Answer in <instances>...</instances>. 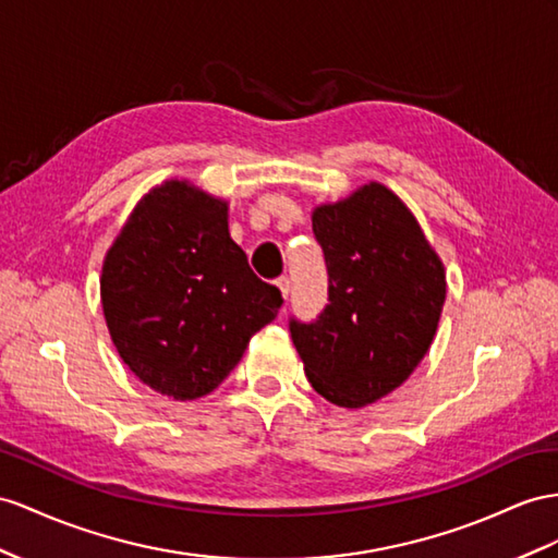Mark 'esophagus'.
I'll use <instances>...</instances> for the list:
<instances>
[{"instance_id":"esophagus-1","label":"esophagus","mask_w":558,"mask_h":558,"mask_svg":"<svg viewBox=\"0 0 558 558\" xmlns=\"http://www.w3.org/2000/svg\"><path fill=\"white\" fill-rule=\"evenodd\" d=\"M276 284H278V290H280V294L288 299L290 296V290H292V284H290V278L288 276H280L278 280H276Z\"/></svg>"}]
</instances>
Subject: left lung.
<instances>
[{
	"mask_svg": "<svg viewBox=\"0 0 558 558\" xmlns=\"http://www.w3.org/2000/svg\"><path fill=\"white\" fill-rule=\"evenodd\" d=\"M327 304L290 320L304 373L327 401L363 408L415 373L436 335L446 270L405 203L377 181L313 209Z\"/></svg>",
	"mask_w": 558,
	"mask_h": 558,
	"instance_id": "8db88e82",
	"label": "left lung"
}]
</instances>
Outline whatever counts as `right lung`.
<instances>
[{
  "label": "right lung",
  "mask_w": 558,
  "mask_h": 558,
  "mask_svg": "<svg viewBox=\"0 0 558 558\" xmlns=\"http://www.w3.org/2000/svg\"><path fill=\"white\" fill-rule=\"evenodd\" d=\"M101 304L124 365L153 391L195 401L240 363L282 296L228 233L226 199L171 179L138 199L108 250Z\"/></svg>",
  "instance_id": "right-lung-1"
}]
</instances>
